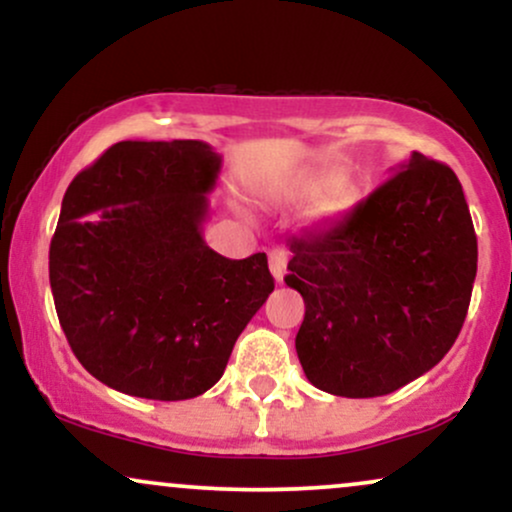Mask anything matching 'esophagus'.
Returning a JSON list of instances; mask_svg holds the SVG:
<instances>
[{"label":"esophagus","mask_w":512,"mask_h":512,"mask_svg":"<svg viewBox=\"0 0 512 512\" xmlns=\"http://www.w3.org/2000/svg\"><path fill=\"white\" fill-rule=\"evenodd\" d=\"M286 262H289V255H286V250L274 248L272 252H269V269H272V276H274L276 284H284Z\"/></svg>","instance_id":"esophagus-1"}]
</instances>
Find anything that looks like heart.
Returning <instances> with one entry per match:
<instances>
[{
  "mask_svg": "<svg viewBox=\"0 0 512 512\" xmlns=\"http://www.w3.org/2000/svg\"><path fill=\"white\" fill-rule=\"evenodd\" d=\"M274 199L279 204H296L310 199L305 207V219L310 223H330L342 216L356 204V187L346 178H330L322 175H301L286 182L276 190Z\"/></svg>",
  "mask_w": 512,
  "mask_h": 512,
  "instance_id": "obj_1",
  "label": "heart"
}]
</instances>
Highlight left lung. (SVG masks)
I'll list each match as a JSON object with an SVG mask.
<instances>
[{"label": "left lung", "instance_id": "1", "mask_svg": "<svg viewBox=\"0 0 512 512\" xmlns=\"http://www.w3.org/2000/svg\"><path fill=\"white\" fill-rule=\"evenodd\" d=\"M392 173L337 226L291 238L298 361L337 397L390 395L428 373L472 298L477 236L457 175L416 151Z\"/></svg>", "mask_w": 512, "mask_h": 512}]
</instances>
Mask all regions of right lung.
Here are the masks:
<instances>
[{
  "instance_id": "obj_1",
  "label": "right lung",
  "mask_w": 512,
  "mask_h": 512,
  "mask_svg": "<svg viewBox=\"0 0 512 512\" xmlns=\"http://www.w3.org/2000/svg\"><path fill=\"white\" fill-rule=\"evenodd\" d=\"M221 161L197 139L117 142L64 192L50 243L57 317L81 366L117 392H207L274 291L264 252L228 260L204 243Z\"/></svg>"
}]
</instances>
